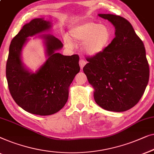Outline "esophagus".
<instances>
[{"instance_id": "1", "label": "esophagus", "mask_w": 154, "mask_h": 154, "mask_svg": "<svg viewBox=\"0 0 154 154\" xmlns=\"http://www.w3.org/2000/svg\"><path fill=\"white\" fill-rule=\"evenodd\" d=\"M86 63V62L83 59V58H80V60H79V66H80V68H81V69H82V68H84V66H85Z\"/></svg>"}]
</instances>
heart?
<instances>
[{
  "label": "heart",
  "instance_id": "obj_1",
  "mask_svg": "<svg viewBox=\"0 0 154 154\" xmlns=\"http://www.w3.org/2000/svg\"><path fill=\"white\" fill-rule=\"evenodd\" d=\"M71 38L75 41H83L82 49L88 55H97L101 53L111 42L112 33L107 26L94 22L85 21L72 26L69 31ZM68 46L72 42L66 38Z\"/></svg>",
  "mask_w": 154,
  "mask_h": 154
}]
</instances>
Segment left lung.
<instances>
[{"label":"left lung","mask_w":154,"mask_h":154,"mask_svg":"<svg viewBox=\"0 0 154 154\" xmlns=\"http://www.w3.org/2000/svg\"><path fill=\"white\" fill-rule=\"evenodd\" d=\"M98 16L114 26L115 38L101 53L86 58L88 63L83 70L94 88V99L100 107L124 112L140 101L149 82L144 43L127 19L110 14Z\"/></svg>","instance_id":"obj_1"}]
</instances>
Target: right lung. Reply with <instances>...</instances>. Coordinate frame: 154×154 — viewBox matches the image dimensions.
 Segmentation results:
<instances>
[{"instance_id": "1", "label": "right lung", "mask_w": 154, "mask_h": 154, "mask_svg": "<svg viewBox=\"0 0 154 154\" xmlns=\"http://www.w3.org/2000/svg\"><path fill=\"white\" fill-rule=\"evenodd\" d=\"M43 19L24 25L12 40L6 63V77L10 94L17 105L29 113L40 116L55 114L64 107L68 88L80 70L77 54L63 56L55 51L63 47L60 40L43 35L48 59L36 73L26 70L21 60V49L29 36L50 28Z\"/></svg>"}]
</instances>
